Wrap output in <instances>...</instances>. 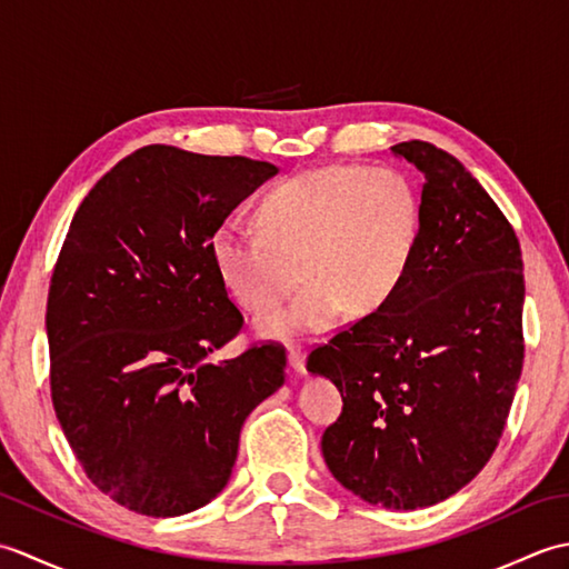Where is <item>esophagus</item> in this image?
Here are the masks:
<instances>
[{
  "label": "esophagus",
  "mask_w": 569,
  "mask_h": 569,
  "mask_svg": "<svg viewBox=\"0 0 569 569\" xmlns=\"http://www.w3.org/2000/svg\"><path fill=\"white\" fill-rule=\"evenodd\" d=\"M288 361H291L293 371L306 373V355H303V349H300V347H291V352H288Z\"/></svg>",
  "instance_id": "1"
}]
</instances>
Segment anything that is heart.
<instances>
[{"label":"heart","mask_w":569,"mask_h":569,"mask_svg":"<svg viewBox=\"0 0 569 569\" xmlns=\"http://www.w3.org/2000/svg\"><path fill=\"white\" fill-rule=\"evenodd\" d=\"M420 192L389 166H325L271 188L253 210L259 234L220 229L212 257L241 308L269 312L308 281L296 303L259 320L273 337L325 332L381 310L401 286L420 237Z\"/></svg>","instance_id":"1"}]
</instances>
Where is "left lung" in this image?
Segmentation results:
<instances>
[{"label": "left lung", "instance_id": "8db88e82", "mask_svg": "<svg viewBox=\"0 0 569 569\" xmlns=\"http://www.w3.org/2000/svg\"><path fill=\"white\" fill-rule=\"evenodd\" d=\"M426 176L418 247L381 310L312 347L342 393L332 477L396 511L452 497L489 462L523 369V259L511 222L455 156L391 147Z\"/></svg>", "mask_w": 569, "mask_h": 569}]
</instances>
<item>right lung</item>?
I'll return each mask as SVG.
<instances>
[{
	"label": "right lung",
	"instance_id": "add662e5",
	"mask_svg": "<svg viewBox=\"0 0 569 569\" xmlns=\"http://www.w3.org/2000/svg\"><path fill=\"white\" fill-rule=\"evenodd\" d=\"M276 173L151 143L72 217L46 306L51 398L84 475L129 511L166 518L210 503L247 416L286 381L278 342L210 361L244 325L212 237Z\"/></svg>",
	"mask_w": 569,
	"mask_h": 569
}]
</instances>
